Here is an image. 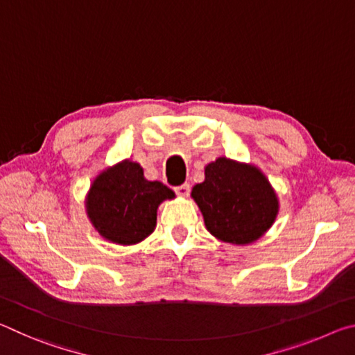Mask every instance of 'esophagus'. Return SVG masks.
Masks as SVG:
<instances>
[{"mask_svg":"<svg viewBox=\"0 0 355 355\" xmlns=\"http://www.w3.org/2000/svg\"><path fill=\"white\" fill-rule=\"evenodd\" d=\"M189 191H191V186L188 183H183V184H180L175 188V192L180 197H188Z\"/></svg>","mask_w":355,"mask_h":355,"instance_id":"1","label":"esophagus"}]
</instances>
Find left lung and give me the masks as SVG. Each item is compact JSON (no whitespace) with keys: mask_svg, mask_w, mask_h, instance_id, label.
<instances>
[{"mask_svg":"<svg viewBox=\"0 0 355 355\" xmlns=\"http://www.w3.org/2000/svg\"><path fill=\"white\" fill-rule=\"evenodd\" d=\"M191 196L208 232L232 244L254 243L279 211L277 196L261 171L224 156L205 167V182L196 184Z\"/></svg>","mask_w":355,"mask_h":355,"instance_id":"8db88e82","label":"left lung"}]
</instances>
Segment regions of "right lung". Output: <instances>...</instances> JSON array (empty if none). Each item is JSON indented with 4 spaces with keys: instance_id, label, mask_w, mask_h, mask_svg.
Segmentation results:
<instances>
[{
    "instance_id": "obj_1",
    "label": "right lung",
    "mask_w": 355,
    "mask_h": 355,
    "mask_svg": "<svg viewBox=\"0 0 355 355\" xmlns=\"http://www.w3.org/2000/svg\"><path fill=\"white\" fill-rule=\"evenodd\" d=\"M175 194L161 182H148L142 167L125 159L94 180L87 194L89 219L103 238L136 244L156 225V209Z\"/></svg>"
}]
</instances>
